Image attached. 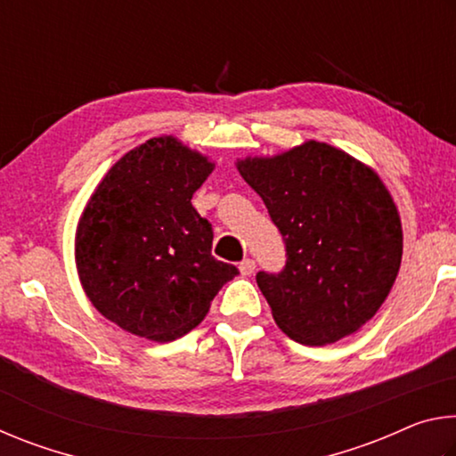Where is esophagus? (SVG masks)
I'll list each match as a JSON object with an SVG mask.
<instances>
[{
  "mask_svg": "<svg viewBox=\"0 0 456 456\" xmlns=\"http://www.w3.org/2000/svg\"><path fill=\"white\" fill-rule=\"evenodd\" d=\"M239 272H241L243 275H251L253 272H256V261L249 259V257L243 259L241 264H239Z\"/></svg>",
  "mask_w": 456,
  "mask_h": 456,
  "instance_id": "esophagus-1",
  "label": "esophagus"
}]
</instances>
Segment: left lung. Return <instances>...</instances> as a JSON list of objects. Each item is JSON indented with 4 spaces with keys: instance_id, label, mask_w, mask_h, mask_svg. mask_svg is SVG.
Listing matches in <instances>:
<instances>
[{
    "instance_id": "obj_1",
    "label": "left lung",
    "mask_w": 456,
    "mask_h": 456,
    "mask_svg": "<svg viewBox=\"0 0 456 456\" xmlns=\"http://www.w3.org/2000/svg\"><path fill=\"white\" fill-rule=\"evenodd\" d=\"M237 168L285 243L281 272L256 275L277 326L305 346L354 334L384 304L403 259V227L382 181L315 141Z\"/></svg>"
}]
</instances>
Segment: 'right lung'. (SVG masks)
Listing matches in <instances>:
<instances>
[{"instance_id": "obj_1", "label": "right lung", "mask_w": 456, "mask_h": 456, "mask_svg": "<svg viewBox=\"0 0 456 456\" xmlns=\"http://www.w3.org/2000/svg\"><path fill=\"white\" fill-rule=\"evenodd\" d=\"M213 165L173 136L126 152L90 197L76 264L92 305L130 334L171 342L199 326L239 273L213 257V227L191 205Z\"/></svg>"}]
</instances>
